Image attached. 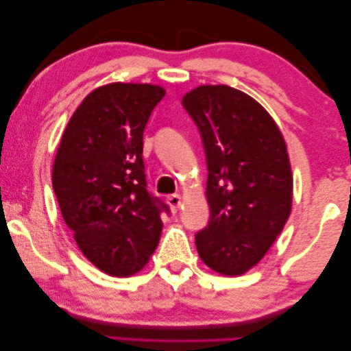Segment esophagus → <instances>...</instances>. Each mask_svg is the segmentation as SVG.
I'll use <instances>...</instances> for the list:
<instances>
[{"mask_svg":"<svg viewBox=\"0 0 351 351\" xmlns=\"http://www.w3.org/2000/svg\"><path fill=\"white\" fill-rule=\"evenodd\" d=\"M168 205L172 213H177V211L180 210V205H182V196L180 194H172V196L168 197Z\"/></svg>","mask_w":351,"mask_h":351,"instance_id":"1","label":"esophagus"}]
</instances>
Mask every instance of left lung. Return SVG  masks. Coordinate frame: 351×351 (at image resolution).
Masks as SVG:
<instances>
[{"instance_id": "left-lung-1", "label": "left lung", "mask_w": 351, "mask_h": 351, "mask_svg": "<svg viewBox=\"0 0 351 351\" xmlns=\"http://www.w3.org/2000/svg\"><path fill=\"white\" fill-rule=\"evenodd\" d=\"M197 124L208 165L211 217L196 234L200 260L238 277L263 260L292 210L285 138L260 102L228 85H199L182 97Z\"/></svg>"}]
</instances>
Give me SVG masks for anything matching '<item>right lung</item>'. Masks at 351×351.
<instances>
[{
    "instance_id": "obj_1",
    "label": "right lung",
    "mask_w": 351,
    "mask_h": 351,
    "mask_svg": "<svg viewBox=\"0 0 351 351\" xmlns=\"http://www.w3.org/2000/svg\"><path fill=\"white\" fill-rule=\"evenodd\" d=\"M166 90L112 82L84 97L53 165L62 217L90 263L112 277L141 271L157 249L166 205L149 196L143 132Z\"/></svg>"
}]
</instances>
